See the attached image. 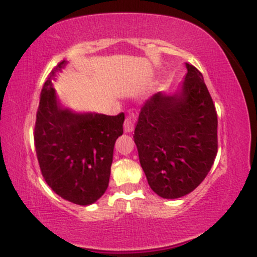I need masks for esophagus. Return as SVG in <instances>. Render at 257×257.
Listing matches in <instances>:
<instances>
[{
    "instance_id": "obj_1",
    "label": "esophagus",
    "mask_w": 257,
    "mask_h": 257,
    "mask_svg": "<svg viewBox=\"0 0 257 257\" xmlns=\"http://www.w3.org/2000/svg\"><path fill=\"white\" fill-rule=\"evenodd\" d=\"M124 131L125 133H132L134 131V117H126L124 120Z\"/></svg>"
}]
</instances>
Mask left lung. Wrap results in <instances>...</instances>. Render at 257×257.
<instances>
[{
  "mask_svg": "<svg viewBox=\"0 0 257 257\" xmlns=\"http://www.w3.org/2000/svg\"><path fill=\"white\" fill-rule=\"evenodd\" d=\"M179 90L155 94L141 107L134 143L150 187L175 199L192 192L208 175L217 153V114L193 65Z\"/></svg>",
  "mask_w": 257,
  "mask_h": 257,
  "instance_id": "1",
  "label": "left lung"
}]
</instances>
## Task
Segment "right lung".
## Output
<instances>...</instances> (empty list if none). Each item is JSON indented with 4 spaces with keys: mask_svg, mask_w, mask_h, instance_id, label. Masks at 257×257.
Instances as JSON below:
<instances>
[{
    "mask_svg": "<svg viewBox=\"0 0 257 257\" xmlns=\"http://www.w3.org/2000/svg\"><path fill=\"white\" fill-rule=\"evenodd\" d=\"M49 73L41 91L35 124V147L41 173L61 198L78 205L95 203L107 190L114 143L123 134L124 113H76L65 108L53 88Z\"/></svg>",
    "mask_w": 257,
    "mask_h": 257,
    "instance_id": "add662e5",
    "label": "right lung"
}]
</instances>
